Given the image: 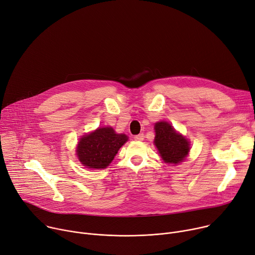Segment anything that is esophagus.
<instances>
[{
	"instance_id": "esophagus-1",
	"label": "esophagus",
	"mask_w": 255,
	"mask_h": 255,
	"mask_svg": "<svg viewBox=\"0 0 255 255\" xmlns=\"http://www.w3.org/2000/svg\"><path fill=\"white\" fill-rule=\"evenodd\" d=\"M143 134H138V135H135L133 138H134V140H136V141H142L143 140Z\"/></svg>"
}]
</instances>
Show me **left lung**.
<instances>
[{"instance_id":"8db88e82","label":"left lung","mask_w":255,"mask_h":255,"mask_svg":"<svg viewBox=\"0 0 255 255\" xmlns=\"http://www.w3.org/2000/svg\"><path fill=\"white\" fill-rule=\"evenodd\" d=\"M154 144L158 152L169 164H179L189 152V142L185 137L178 134L167 122H158L154 125Z\"/></svg>"}]
</instances>
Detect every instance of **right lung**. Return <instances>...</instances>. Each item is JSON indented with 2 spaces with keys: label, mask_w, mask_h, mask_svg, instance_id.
I'll use <instances>...</instances> for the list:
<instances>
[{
  "label": "right lung",
  "mask_w": 255,
  "mask_h": 255,
  "mask_svg": "<svg viewBox=\"0 0 255 255\" xmlns=\"http://www.w3.org/2000/svg\"><path fill=\"white\" fill-rule=\"evenodd\" d=\"M127 140L125 134L115 133L111 127L99 128L81 138L77 146V155L83 166L104 169L110 165Z\"/></svg>",
  "instance_id": "1"
}]
</instances>
